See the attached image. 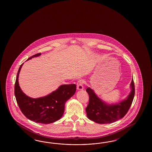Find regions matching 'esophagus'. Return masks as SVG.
Wrapping results in <instances>:
<instances>
[{
	"instance_id": "1",
	"label": "esophagus",
	"mask_w": 152,
	"mask_h": 152,
	"mask_svg": "<svg viewBox=\"0 0 152 152\" xmlns=\"http://www.w3.org/2000/svg\"><path fill=\"white\" fill-rule=\"evenodd\" d=\"M84 81L83 80H80L77 83V88L78 90H83V89Z\"/></svg>"
}]
</instances>
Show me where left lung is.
Returning a JSON list of instances; mask_svg holds the SVG:
<instances>
[{"label": "left lung", "instance_id": "left-lung-1", "mask_svg": "<svg viewBox=\"0 0 152 152\" xmlns=\"http://www.w3.org/2000/svg\"><path fill=\"white\" fill-rule=\"evenodd\" d=\"M130 87L131 92L126 99L112 105H108L102 101L91 88H87L86 90L89 95V102L86 111L88 118L99 124L111 123L123 118L128 113L133 101L135 95L133 79Z\"/></svg>", "mask_w": 152, "mask_h": 152}]
</instances>
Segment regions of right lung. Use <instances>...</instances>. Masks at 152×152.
Returning <instances> with one entry per match:
<instances>
[{
  "instance_id": "add662e5",
  "label": "right lung",
  "mask_w": 152,
  "mask_h": 152,
  "mask_svg": "<svg viewBox=\"0 0 152 152\" xmlns=\"http://www.w3.org/2000/svg\"><path fill=\"white\" fill-rule=\"evenodd\" d=\"M41 55V53H37L27 60ZM23 64L19 68L14 86L15 96L22 113L28 119L38 123L47 124L60 119L64 114L66 102L76 92V85H62L46 96L31 98L26 95L19 86V74Z\"/></svg>"
}]
</instances>
